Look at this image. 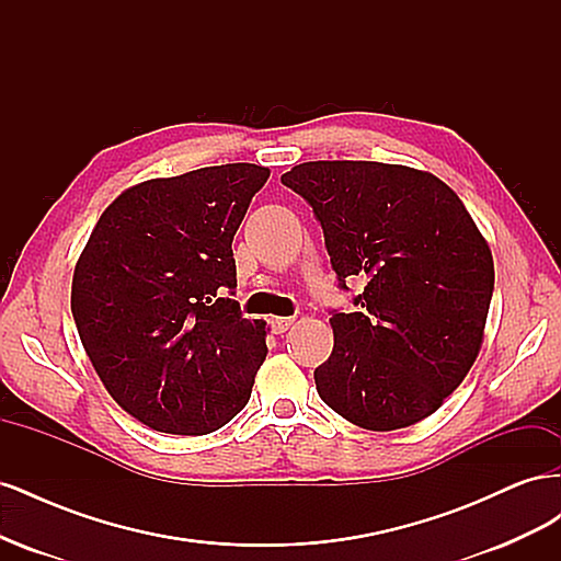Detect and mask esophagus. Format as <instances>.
I'll list each match as a JSON object with an SVG mask.
<instances>
[{"label":"esophagus","instance_id":"obj_1","mask_svg":"<svg viewBox=\"0 0 561 561\" xmlns=\"http://www.w3.org/2000/svg\"><path fill=\"white\" fill-rule=\"evenodd\" d=\"M293 322H295V318L278 316V318H271V320H268V325H271V330H274L276 334H283V332H287V330L293 328Z\"/></svg>","mask_w":561,"mask_h":561}]
</instances>
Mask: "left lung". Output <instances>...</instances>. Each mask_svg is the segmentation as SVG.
Returning <instances> with one entry per match:
<instances>
[{
  "mask_svg": "<svg viewBox=\"0 0 561 561\" xmlns=\"http://www.w3.org/2000/svg\"><path fill=\"white\" fill-rule=\"evenodd\" d=\"M320 222L339 290L320 400L355 426L396 431L431 416L472 367L494 295V260L449 186L379 161H309L280 178Z\"/></svg>",
  "mask_w": 561,
  "mask_h": 561,
  "instance_id": "1",
  "label": "left lung"
}]
</instances>
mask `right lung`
Segmentation results:
<instances>
[{
  "label": "right lung",
  "mask_w": 561,
  "mask_h": 561,
  "mask_svg": "<svg viewBox=\"0 0 561 561\" xmlns=\"http://www.w3.org/2000/svg\"><path fill=\"white\" fill-rule=\"evenodd\" d=\"M266 178L227 163L130 186L77 262L81 344L110 396L159 433H213L250 400L266 330L231 299V243Z\"/></svg>",
  "instance_id": "obj_1"
}]
</instances>
